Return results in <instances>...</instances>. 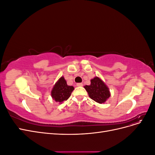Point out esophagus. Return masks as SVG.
<instances>
[{
	"label": "esophagus",
	"mask_w": 155,
	"mask_h": 155,
	"mask_svg": "<svg viewBox=\"0 0 155 155\" xmlns=\"http://www.w3.org/2000/svg\"><path fill=\"white\" fill-rule=\"evenodd\" d=\"M78 87H82L83 86V83H77V85H76Z\"/></svg>",
	"instance_id": "1"
}]
</instances>
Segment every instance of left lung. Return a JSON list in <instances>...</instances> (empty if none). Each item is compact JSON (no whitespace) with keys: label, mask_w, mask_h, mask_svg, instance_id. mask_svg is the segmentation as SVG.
Returning a JSON list of instances; mask_svg holds the SVG:
<instances>
[{"label":"left lung","mask_w":155,"mask_h":155,"mask_svg":"<svg viewBox=\"0 0 155 155\" xmlns=\"http://www.w3.org/2000/svg\"><path fill=\"white\" fill-rule=\"evenodd\" d=\"M84 88L87 91L89 97L100 104L105 103L110 96L109 88L98 77L92 79L91 80V85H85Z\"/></svg>","instance_id":"obj_1"}]
</instances>
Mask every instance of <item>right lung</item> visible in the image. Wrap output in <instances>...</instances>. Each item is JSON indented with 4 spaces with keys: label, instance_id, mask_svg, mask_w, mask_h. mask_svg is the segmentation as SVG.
Returning a JSON list of instances; mask_svg holds the SVG:
<instances>
[{
    "label": "right lung",
    "instance_id": "obj_1",
    "mask_svg": "<svg viewBox=\"0 0 155 155\" xmlns=\"http://www.w3.org/2000/svg\"><path fill=\"white\" fill-rule=\"evenodd\" d=\"M74 87L69 86L67 84L63 76L61 77L56 82L51 92V97L56 102L60 104L64 101L67 100L74 91Z\"/></svg>",
    "mask_w": 155,
    "mask_h": 155
}]
</instances>
